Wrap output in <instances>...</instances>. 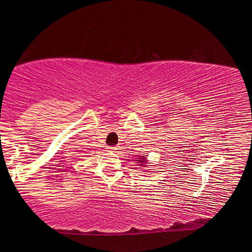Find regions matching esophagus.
Listing matches in <instances>:
<instances>
[{
	"label": "esophagus",
	"instance_id": "1",
	"mask_svg": "<svg viewBox=\"0 0 252 252\" xmlns=\"http://www.w3.org/2000/svg\"><path fill=\"white\" fill-rule=\"evenodd\" d=\"M111 150H112L113 152H118L119 150H120V149H119V147H112V148H110Z\"/></svg>",
	"mask_w": 252,
	"mask_h": 252
}]
</instances>
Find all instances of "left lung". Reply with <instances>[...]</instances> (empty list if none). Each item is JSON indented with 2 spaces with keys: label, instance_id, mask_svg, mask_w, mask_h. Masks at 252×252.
Wrapping results in <instances>:
<instances>
[{
  "label": "left lung",
  "instance_id": "left-lung-1",
  "mask_svg": "<svg viewBox=\"0 0 252 252\" xmlns=\"http://www.w3.org/2000/svg\"><path fill=\"white\" fill-rule=\"evenodd\" d=\"M135 161H138L139 165H140V167H141L140 169L146 168V167H147V164H148V158H147V156H146V157H143V156H139V159H138V160H135ZM143 172H144V171H143Z\"/></svg>",
  "mask_w": 252,
  "mask_h": 252
}]
</instances>
